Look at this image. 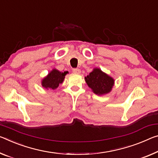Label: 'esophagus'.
Listing matches in <instances>:
<instances>
[{
    "instance_id": "obj_1",
    "label": "esophagus",
    "mask_w": 158,
    "mask_h": 158,
    "mask_svg": "<svg viewBox=\"0 0 158 158\" xmlns=\"http://www.w3.org/2000/svg\"><path fill=\"white\" fill-rule=\"evenodd\" d=\"M73 72L75 74H80L81 70H80L79 69H73Z\"/></svg>"
}]
</instances>
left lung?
Instances as JSON below:
<instances>
[{
  "label": "left lung",
  "mask_w": 158,
  "mask_h": 158,
  "mask_svg": "<svg viewBox=\"0 0 158 158\" xmlns=\"http://www.w3.org/2000/svg\"><path fill=\"white\" fill-rule=\"evenodd\" d=\"M85 81L92 91L98 96L109 94L114 84V79L112 77L97 67L85 77Z\"/></svg>",
  "instance_id": "1"
}]
</instances>
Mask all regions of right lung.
Wrapping results in <instances>:
<instances>
[{"mask_svg": "<svg viewBox=\"0 0 158 158\" xmlns=\"http://www.w3.org/2000/svg\"><path fill=\"white\" fill-rule=\"evenodd\" d=\"M68 72H61L56 68L52 69L44 78L41 80V85L46 89H56L60 84L64 81L65 75Z\"/></svg>", "mask_w": 158, "mask_h": 158, "instance_id": "right-lung-1", "label": "right lung"}]
</instances>
